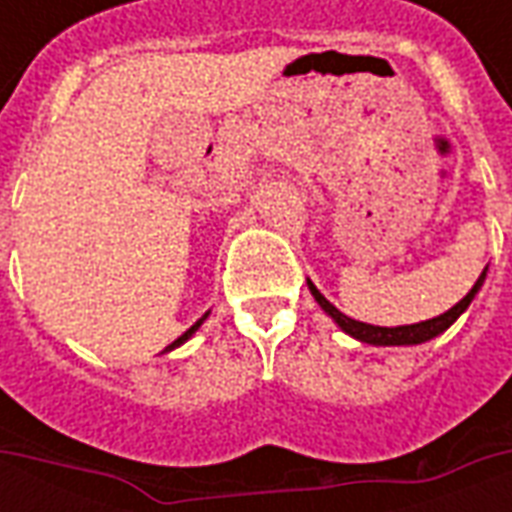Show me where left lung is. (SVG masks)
Returning <instances> with one entry per match:
<instances>
[{"instance_id":"obj_1","label":"left lung","mask_w":512,"mask_h":512,"mask_svg":"<svg viewBox=\"0 0 512 512\" xmlns=\"http://www.w3.org/2000/svg\"><path fill=\"white\" fill-rule=\"evenodd\" d=\"M483 279H485V271L480 274V279L474 282V288L469 290V293H466V296H463L452 310H447L444 315H439V318H430V321H422V323H411V326H392V329H386V326H370V323L348 318V315H343V312L337 310L334 304H329V301L323 299L321 290L315 288L312 282H307V285H310L315 301H318L323 310L332 315L334 321H337V326H340L343 332L351 334V337H356V340H362V343H370V345H417L430 340V337H436V334H441L444 329H450L452 323L458 321V315L472 304L474 293L480 290Z\"/></svg>"}]
</instances>
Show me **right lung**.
<instances>
[{
	"label": "right lung",
	"mask_w": 512,
	"mask_h": 512,
	"mask_svg": "<svg viewBox=\"0 0 512 512\" xmlns=\"http://www.w3.org/2000/svg\"><path fill=\"white\" fill-rule=\"evenodd\" d=\"M202 321H205V315H202V318H200V321H197V323H194V326H191V329H186V332H183V334H180V337H178V340H175V343H172V345H169V348H175V345H180V343H183V340H189V337H191V334H194V332H197V329H200V323Z\"/></svg>",
	"instance_id": "add662e5"
}]
</instances>
